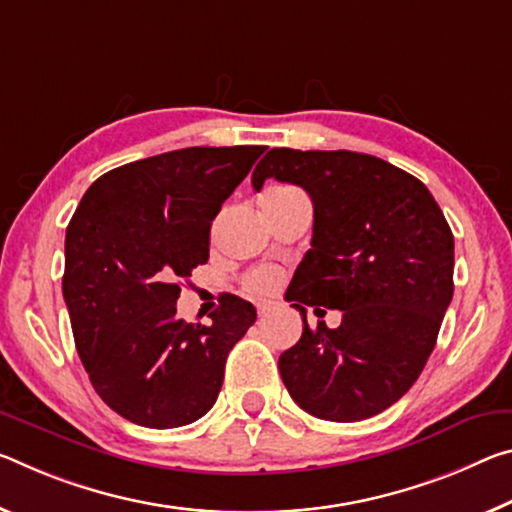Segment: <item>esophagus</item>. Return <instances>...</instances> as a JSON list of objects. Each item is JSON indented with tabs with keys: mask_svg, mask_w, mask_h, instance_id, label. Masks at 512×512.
I'll return each mask as SVG.
<instances>
[{
	"mask_svg": "<svg viewBox=\"0 0 512 512\" xmlns=\"http://www.w3.org/2000/svg\"><path fill=\"white\" fill-rule=\"evenodd\" d=\"M273 310V303L271 300H262V303H257V312H259V316H266Z\"/></svg>",
	"mask_w": 512,
	"mask_h": 512,
	"instance_id": "34e87169",
	"label": "esophagus"
}]
</instances>
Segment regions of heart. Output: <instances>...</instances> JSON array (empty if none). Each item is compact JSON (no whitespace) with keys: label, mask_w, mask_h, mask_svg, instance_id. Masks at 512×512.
<instances>
[{"label":"heart","mask_w":512,"mask_h":512,"mask_svg":"<svg viewBox=\"0 0 512 512\" xmlns=\"http://www.w3.org/2000/svg\"><path fill=\"white\" fill-rule=\"evenodd\" d=\"M243 285H246L250 291H257V294H266V291H271L275 285H278V273L271 269L250 271L246 278H243Z\"/></svg>","instance_id":"1"}]
</instances>
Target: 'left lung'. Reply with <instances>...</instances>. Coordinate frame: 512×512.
<instances>
[{"instance_id":"8db88e82","label":"left lung","mask_w":512,"mask_h":512,"mask_svg":"<svg viewBox=\"0 0 512 512\" xmlns=\"http://www.w3.org/2000/svg\"><path fill=\"white\" fill-rule=\"evenodd\" d=\"M269 177L303 186L314 205L312 248L287 300L303 337L280 355L300 408L328 421H362L415 385L453 298V234L431 191L405 170L351 150L273 148ZM310 304L343 310L335 331L306 326Z\"/></svg>"}]
</instances>
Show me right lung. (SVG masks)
I'll list each match as a JSON object with an SVG mask.
<instances>
[{
  "label": "right lung",
  "mask_w": 512,
  "mask_h": 512,
  "mask_svg": "<svg viewBox=\"0 0 512 512\" xmlns=\"http://www.w3.org/2000/svg\"><path fill=\"white\" fill-rule=\"evenodd\" d=\"M264 145L184 148L132 161L88 186L66 230L63 298L100 399L148 428L207 415L227 353L257 319L223 294L207 326L177 319L180 280L209 259V230Z\"/></svg>",
  "instance_id": "obj_1"
}]
</instances>
